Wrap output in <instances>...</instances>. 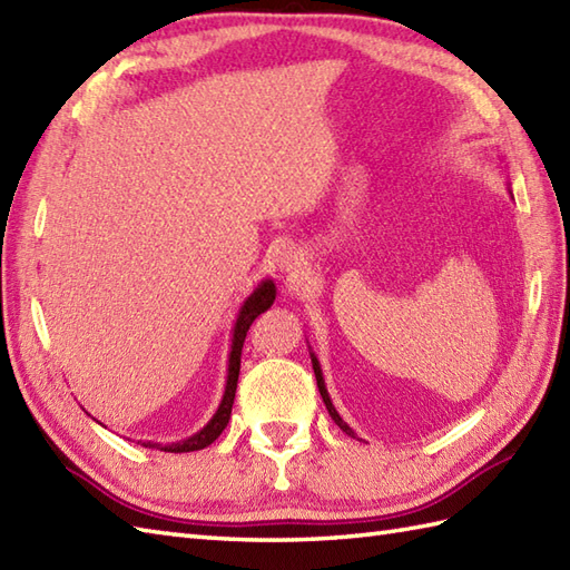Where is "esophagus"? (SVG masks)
Returning a JSON list of instances; mask_svg holds the SVG:
<instances>
[{
    "label": "esophagus",
    "instance_id": "esophagus-1",
    "mask_svg": "<svg viewBox=\"0 0 570 570\" xmlns=\"http://www.w3.org/2000/svg\"><path fill=\"white\" fill-rule=\"evenodd\" d=\"M303 264H306V257H303V249H298V247H286L279 255V269L284 274L301 272Z\"/></svg>",
    "mask_w": 570,
    "mask_h": 570
}]
</instances>
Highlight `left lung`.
Segmentation results:
<instances>
[{"mask_svg":"<svg viewBox=\"0 0 570 570\" xmlns=\"http://www.w3.org/2000/svg\"><path fill=\"white\" fill-rule=\"evenodd\" d=\"M510 194H512V191H510ZM311 362H313V372H315V381H317V391H321V395H323V403H325V407H327L330 417L335 420V425H337L342 432H347L350 436H356V432L347 425L345 420L340 417V413L335 410L333 401H330V393H327V389H325V379H323V368H321V362H317V356L313 354V350H311Z\"/></svg>","mask_w":570,"mask_h":570,"instance_id":"obj_1","label":"left lung"}]
</instances>
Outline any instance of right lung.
Masks as SVG:
<instances>
[{
  "instance_id": "1",
  "label": "right lung",
  "mask_w": 570,
  "mask_h": 570,
  "mask_svg": "<svg viewBox=\"0 0 570 570\" xmlns=\"http://www.w3.org/2000/svg\"><path fill=\"white\" fill-rule=\"evenodd\" d=\"M276 298V286L272 279H262L257 284V288L249 294L243 306L240 313L235 317V327H233V340H230V354H228V376H225V391H223V399L220 405L210 417L206 425L198 430L196 434L187 436V440L181 442H171V444H153V442H142V446H150V449H160V452H171V454H184V452H198V449H204L208 444H214L220 432L228 428V420H230V410H233V401H235V389H237V376H240V354H243V345H245V337H247V330L253 325V321L257 315H262L267 308H272V303Z\"/></svg>"
}]
</instances>
